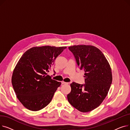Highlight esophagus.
Returning <instances> with one entry per match:
<instances>
[{
  "instance_id": "esophagus-1",
  "label": "esophagus",
  "mask_w": 130,
  "mask_h": 130,
  "mask_svg": "<svg viewBox=\"0 0 130 130\" xmlns=\"http://www.w3.org/2000/svg\"><path fill=\"white\" fill-rule=\"evenodd\" d=\"M68 84V83L65 82H64V81L61 82V84Z\"/></svg>"
}]
</instances>
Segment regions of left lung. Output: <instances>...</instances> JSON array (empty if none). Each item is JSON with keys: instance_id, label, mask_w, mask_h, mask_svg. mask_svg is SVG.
I'll return each instance as SVG.
<instances>
[{"instance_id": "left-lung-1", "label": "left lung", "mask_w": 130, "mask_h": 130, "mask_svg": "<svg viewBox=\"0 0 130 130\" xmlns=\"http://www.w3.org/2000/svg\"><path fill=\"white\" fill-rule=\"evenodd\" d=\"M77 64L85 72V84L73 82L67 95L69 103L82 112L97 108L105 99L112 82L110 64L97 47L91 45H74L69 47Z\"/></svg>"}]
</instances>
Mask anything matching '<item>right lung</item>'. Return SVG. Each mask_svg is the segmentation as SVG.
Instances as JSON below:
<instances>
[{
    "instance_id": "right-lung-1",
    "label": "right lung",
    "mask_w": 130,
    "mask_h": 130,
    "mask_svg": "<svg viewBox=\"0 0 130 130\" xmlns=\"http://www.w3.org/2000/svg\"><path fill=\"white\" fill-rule=\"evenodd\" d=\"M66 48L50 46L34 47L25 52L18 61L11 83L17 98L29 110H40L51 102L61 83L52 79L47 74L55 60Z\"/></svg>"
}]
</instances>
